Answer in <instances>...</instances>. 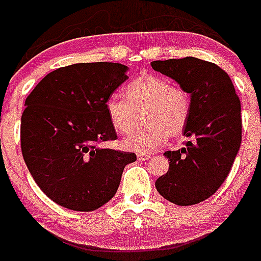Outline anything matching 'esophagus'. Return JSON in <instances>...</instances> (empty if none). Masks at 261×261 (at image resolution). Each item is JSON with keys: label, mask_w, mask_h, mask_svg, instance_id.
Listing matches in <instances>:
<instances>
[{"label": "esophagus", "mask_w": 261, "mask_h": 261, "mask_svg": "<svg viewBox=\"0 0 261 261\" xmlns=\"http://www.w3.org/2000/svg\"><path fill=\"white\" fill-rule=\"evenodd\" d=\"M137 159L148 160V159H151V155H149V153H141V152H139V153H137Z\"/></svg>", "instance_id": "34e87169"}]
</instances>
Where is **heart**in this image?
<instances>
[{
    "label": "heart",
    "instance_id": "heart-1",
    "mask_svg": "<svg viewBox=\"0 0 261 261\" xmlns=\"http://www.w3.org/2000/svg\"><path fill=\"white\" fill-rule=\"evenodd\" d=\"M105 112L112 128L120 135L133 132L143 114L144 125L124 140V147L137 152H152L168 136L182 135L191 113V98L183 87L171 85L164 76L141 74L124 87V99L110 97Z\"/></svg>",
    "mask_w": 261,
    "mask_h": 261
}]
</instances>
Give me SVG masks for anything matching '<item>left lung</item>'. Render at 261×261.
<instances>
[{
	"instance_id": "left-lung-1",
	"label": "left lung",
	"mask_w": 261,
	"mask_h": 261,
	"mask_svg": "<svg viewBox=\"0 0 261 261\" xmlns=\"http://www.w3.org/2000/svg\"><path fill=\"white\" fill-rule=\"evenodd\" d=\"M155 71L179 83L191 98L185 148L167 151L170 168L155 182L167 201L197 205L210 198L229 175L241 144V103L229 75L198 58L155 60Z\"/></svg>"
}]
</instances>
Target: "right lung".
Here are the masks:
<instances>
[{"instance_id":"add662e5","label":"right lung","mask_w":261,"mask_h":261,"mask_svg":"<svg viewBox=\"0 0 261 261\" xmlns=\"http://www.w3.org/2000/svg\"><path fill=\"white\" fill-rule=\"evenodd\" d=\"M120 63H76L49 72L25 99L21 152L49 199L75 212H93L117 193L133 152L103 147L117 139L106 101L128 79Z\"/></svg>"}]
</instances>
